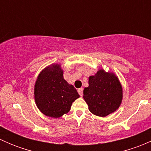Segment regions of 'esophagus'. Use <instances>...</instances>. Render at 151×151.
Wrapping results in <instances>:
<instances>
[{"label":"esophagus","instance_id":"34e87169","mask_svg":"<svg viewBox=\"0 0 151 151\" xmlns=\"http://www.w3.org/2000/svg\"><path fill=\"white\" fill-rule=\"evenodd\" d=\"M78 93H79V94H80V96H83V88H79L78 89Z\"/></svg>","mask_w":151,"mask_h":151}]
</instances>
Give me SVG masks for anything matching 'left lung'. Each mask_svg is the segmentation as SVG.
<instances>
[{
	"label": "left lung",
	"instance_id": "left-lung-1",
	"mask_svg": "<svg viewBox=\"0 0 151 151\" xmlns=\"http://www.w3.org/2000/svg\"><path fill=\"white\" fill-rule=\"evenodd\" d=\"M88 84L89 86L83 91V98L90 112L98 116L105 117L119 107L123 91L115 74L101 69L96 75L89 77Z\"/></svg>",
	"mask_w": 151,
	"mask_h": 151
}]
</instances>
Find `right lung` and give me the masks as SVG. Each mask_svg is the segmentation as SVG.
<instances>
[{"instance_id": "right-lung-1", "label": "right lung", "mask_w": 151, "mask_h": 151, "mask_svg": "<svg viewBox=\"0 0 151 151\" xmlns=\"http://www.w3.org/2000/svg\"><path fill=\"white\" fill-rule=\"evenodd\" d=\"M35 101L45 115L59 118L68 112L72 102L80 97L77 90L63 79L60 65L47 67L35 84Z\"/></svg>"}]
</instances>
